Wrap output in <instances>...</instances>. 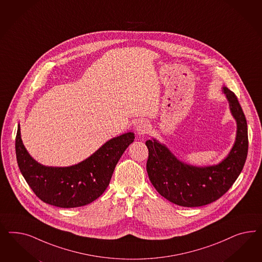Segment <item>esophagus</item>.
<instances>
[{
    "mask_svg": "<svg viewBox=\"0 0 262 262\" xmlns=\"http://www.w3.org/2000/svg\"><path fill=\"white\" fill-rule=\"evenodd\" d=\"M135 129L138 135L142 136V135H147L150 132V125L146 121H139L136 123Z\"/></svg>",
    "mask_w": 262,
    "mask_h": 262,
    "instance_id": "obj_1",
    "label": "esophagus"
}]
</instances>
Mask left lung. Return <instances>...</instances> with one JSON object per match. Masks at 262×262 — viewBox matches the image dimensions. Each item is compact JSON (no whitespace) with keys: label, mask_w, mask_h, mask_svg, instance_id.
<instances>
[{"label":"left lung","mask_w":262,"mask_h":262,"mask_svg":"<svg viewBox=\"0 0 262 262\" xmlns=\"http://www.w3.org/2000/svg\"><path fill=\"white\" fill-rule=\"evenodd\" d=\"M222 92L236 122V136L230 152L218 164L191 165L156 138L146 141L147 173L151 184L161 196L178 206L195 207L213 203L230 189L245 164L249 145L246 118L235 94L226 86Z\"/></svg>","instance_id":"1"}]
</instances>
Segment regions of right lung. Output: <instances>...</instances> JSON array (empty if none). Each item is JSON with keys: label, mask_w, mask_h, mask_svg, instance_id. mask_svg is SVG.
<instances>
[{"label": "right lung", "mask_w": 262, "mask_h": 262, "mask_svg": "<svg viewBox=\"0 0 262 262\" xmlns=\"http://www.w3.org/2000/svg\"><path fill=\"white\" fill-rule=\"evenodd\" d=\"M134 140L135 134L126 133L111 138L78 164L46 166L37 162L25 148L19 125L16 159L26 182L41 201L62 208L79 207L92 203L103 194L120 158Z\"/></svg>", "instance_id": "right-lung-1"}]
</instances>
